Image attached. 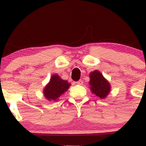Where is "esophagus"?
<instances>
[{"instance_id":"esophagus-1","label":"esophagus","mask_w":146,"mask_h":146,"mask_svg":"<svg viewBox=\"0 0 146 146\" xmlns=\"http://www.w3.org/2000/svg\"><path fill=\"white\" fill-rule=\"evenodd\" d=\"M76 84H78L79 85H82L83 84V81L82 80H80L79 81L76 82Z\"/></svg>"}]
</instances>
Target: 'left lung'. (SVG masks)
Returning a JSON list of instances; mask_svg holds the SVG:
<instances>
[{
    "label": "left lung",
    "instance_id": "obj_1",
    "mask_svg": "<svg viewBox=\"0 0 146 146\" xmlns=\"http://www.w3.org/2000/svg\"><path fill=\"white\" fill-rule=\"evenodd\" d=\"M90 89L93 93L102 99L105 98L110 90L109 82L98 71L90 73Z\"/></svg>",
    "mask_w": 146,
    "mask_h": 146
}]
</instances>
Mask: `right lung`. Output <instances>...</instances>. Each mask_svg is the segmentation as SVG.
<instances>
[{
    "label": "right lung",
    "mask_w": 146,
    "mask_h": 146,
    "mask_svg": "<svg viewBox=\"0 0 146 146\" xmlns=\"http://www.w3.org/2000/svg\"><path fill=\"white\" fill-rule=\"evenodd\" d=\"M69 86L70 84L67 81L62 80L58 75H53L51 78L49 83L44 89L45 98L50 101L56 100L68 90Z\"/></svg>",
    "instance_id": "right-lung-1"
}]
</instances>
